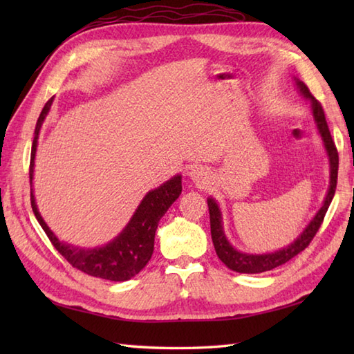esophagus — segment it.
I'll list each match as a JSON object with an SVG mask.
<instances>
[{
  "label": "esophagus",
  "mask_w": 354,
  "mask_h": 354,
  "mask_svg": "<svg viewBox=\"0 0 354 354\" xmlns=\"http://www.w3.org/2000/svg\"><path fill=\"white\" fill-rule=\"evenodd\" d=\"M189 175L194 183H204L205 178H207V171L202 167H193V169H190Z\"/></svg>",
  "instance_id": "34e87169"
}]
</instances>
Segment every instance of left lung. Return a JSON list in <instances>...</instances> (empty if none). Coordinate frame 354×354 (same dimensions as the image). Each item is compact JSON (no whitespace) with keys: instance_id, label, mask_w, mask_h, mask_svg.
<instances>
[{"instance_id":"8db88e82","label":"left lung","mask_w":354,"mask_h":354,"mask_svg":"<svg viewBox=\"0 0 354 354\" xmlns=\"http://www.w3.org/2000/svg\"><path fill=\"white\" fill-rule=\"evenodd\" d=\"M295 85L299 94H301L306 100L310 102V112H312L313 122H315V126H317V131L322 140V146H324V150L328 158V167H330L328 190L317 214H315L313 219L306 225V228L299 232L298 237L293 239V242H290L289 245H286L283 248H278L277 251L261 252V254L240 251L231 245L227 234H225L223 216H222V209L219 204H217V201L213 196L207 198L208 209H209V227H212V239H213L216 254L217 257L222 260L223 265L230 268L231 270H234V272H240V274L266 272V270L284 265L286 261H289L290 259L295 257L297 254L304 251L307 245L312 242L315 234H317V231L319 230L328 209V205L332 204V199L335 196L339 158H337V150L335 147L332 135H330V131H328L324 111H322L319 102L310 94L309 88L306 86L304 82L295 77Z\"/></svg>"}]
</instances>
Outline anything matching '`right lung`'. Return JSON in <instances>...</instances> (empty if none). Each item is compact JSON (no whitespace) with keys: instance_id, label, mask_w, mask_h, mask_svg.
Here are the masks:
<instances>
[{"instance_id":"obj_1","label":"right lung","mask_w":354,"mask_h":354,"mask_svg":"<svg viewBox=\"0 0 354 354\" xmlns=\"http://www.w3.org/2000/svg\"><path fill=\"white\" fill-rule=\"evenodd\" d=\"M55 97L45 103L35 127V138L30 156V199L37 222L48 236L53 246L68 260L70 265L91 277H99L109 281H126L137 275L145 268L153 254L155 231L158 222L175 202L183 192V176L175 175L156 189L146 193L140 205L135 209L129 222L118 234L108 243L95 248H82L66 243L59 239L44 221L36 204L33 176L37 140H39L41 127L51 109Z\"/></svg>"}]
</instances>
